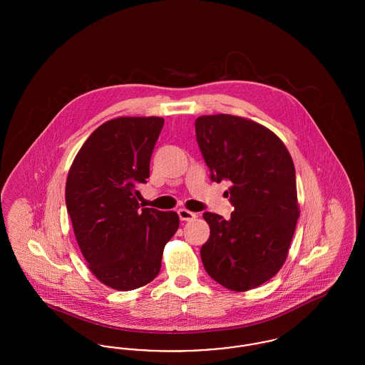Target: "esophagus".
<instances>
[{
	"instance_id": "34e87169",
	"label": "esophagus",
	"mask_w": 365,
	"mask_h": 365,
	"mask_svg": "<svg viewBox=\"0 0 365 365\" xmlns=\"http://www.w3.org/2000/svg\"><path fill=\"white\" fill-rule=\"evenodd\" d=\"M178 215H179L180 220H183V222H190L192 219H195V216H197L194 212H190V210L185 208L179 209Z\"/></svg>"
}]
</instances>
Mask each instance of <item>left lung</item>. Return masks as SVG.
I'll use <instances>...</instances> for the list:
<instances>
[{"instance_id": "1", "label": "left lung", "mask_w": 365, "mask_h": 365, "mask_svg": "<svg viewBox=\"0 0 365 365\" xmlns=\"http://www.w3.org/2000/svg\"><path fill=\"white\" fill-rule=\"evenodd\" d=\"M195 137L210 179L231 182L234 207L228 220L204 213L210 228L201 247L204 268L228 290L256 289L278 274L294 235L299 207L293 158L275 133L240 116H200Z\"/></svg>"}]
</instances>
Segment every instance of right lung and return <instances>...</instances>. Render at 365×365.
<instances>
[{
  "mask_svg": "<svg viewBox=\"0 0 365 365\" xmlns=\"http://www.w3.org/2000/svg\"><path fill=\"white\" fill-rule=\"evenodd\" d=\"M163 118L122 116L91 133L73 158L66 204L73 234L91 274L105 286L128 292L156 278L163 250L179 227L176 212L139 210L137 190Z\"/></svg>",
  "mask_w": 365,
  "mask_h": 365,
  "instance_id": "right-lung-1",
  "label": "right lung"
}]
</instances>
